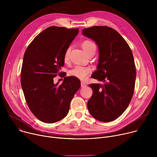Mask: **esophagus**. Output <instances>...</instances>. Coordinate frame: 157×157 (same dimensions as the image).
<instances>
[{"label": "esophagus", "mask_w": 157, "mask_h": 157, "mask_svg": "<svg viewBox=\"0 0 157 157\" xmlns=\"http://www.w3.org/2000/svg\"><path fill=\"white\" fill-rule=\"evenodd\" d=\"M86 83L84 82H83V81H81V87H86Z\"/></svg>", "instance_id": "34e87169"}]
</instances>
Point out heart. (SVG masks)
Wrapping results in <instances>:
<instances>
[{
    "label": "heart",
    "instance_id": "heart-1",
    "mask_svg": "<svg viewBox=\"0 0 157 157\" xmlns=\"http://www.w3.org/2000/svg\"><path fill=\"white\" fill-rule=\"evenodd\" d=\"M81 46L83 50H84V52L87 55H89L92 52L96 50V44L93 41L91 40H88L83 41L81 43ZM70 50H71L70 47L66 49L64 53V61H67L68 59ZM91 70L90 68H89V67H84L82 66H76L72 70H71L69 71V75L71 76H75L76 78H78L80 79H84L87 78V77L88 76L89 73H91Z\"/></svg>",
    "mask_w": 157,
    "mask_h": 157
}]
</instances>
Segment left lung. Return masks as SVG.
I'll return each instance as SVG.
<instances>
[{
    "mask_svg": "<svg viewBox=\"0 0 157 157\" xmlns=\"http://www.w3.org/2000/svg\"><path fill=\"white\" fill-rule=\"evenodd\" d=\"M82 35L98 44L99 63L91 77L104 82L89 85L93 93L88 110L99 121H114L125 110L134 92L136 70L132 50L116 30L107 26L84 29Z\"/></svg>",
    "mask_w": 157,
    "mask_h": 157,
    "instance_id": "1",
    "label": "left lung"
}]
</instances>
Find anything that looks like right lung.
Listing matches in <instances>:
<instances>
[{
	"label": "right lung",
	"mask_w": 157,
	"mask_h": 157,
	"mask_svg": "<svg viewBox=\"0 0 157 157\" xmlns=\"http://www.w3.org/2000/svg\"><path fill=\"white\" fill-rule=\"evenodd\" d=\"M78 32V29L50 27L33 39L25 52L21 70L22 90L32 113L44 123L52 124L66 116L81 86L79 79L66 77L61 72L65 52ZM57 75L64 77L59 86L53 82Z\"/></svg>",
	"instance_id": "1"
}]
</instances>
